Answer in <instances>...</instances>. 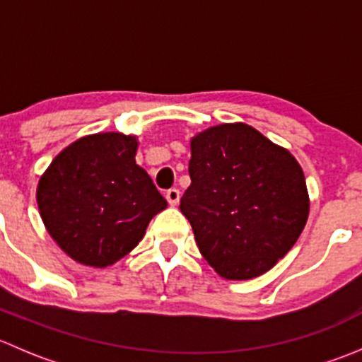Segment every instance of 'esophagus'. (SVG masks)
<instances>
[{"mask_svg":"<svg viewBox=\"0 0 362 362\" xmlns=\"http://www.w3.org/2000/svg\"><path fill=\"white\" fill-rule=\"evenodd\" d=\"M166 199L171 206H175V204H178V202H180V191L175 187L170 189V191H166Z\"/></svg>","mask_w":362,"mask_h":362,"instance_id":"obj_1","label":"esophagus"}]
</instances>
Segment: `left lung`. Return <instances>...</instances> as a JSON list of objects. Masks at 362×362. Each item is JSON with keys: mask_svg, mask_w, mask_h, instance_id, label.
<instances>
[{"mask_svg": "<svg viewBox=\"0 0 362 362\" xmlns=\"http://www.w3.org/2000/svg\"><path fill=\"white\" fill-rule=\"evenodd\" d=\"M189 175L180 210L218 275L254 279L293 249L310 203L289 151L247 124H221L191 140Z\"/></svg>", "mask_w": 362, "mask_h": 362, "instance_id": "8db88e82", "label": "left lung"}]
</instances>
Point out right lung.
<instances>
[{"instance_id": "obj_1", "label": "right lung", "mask_w": 362, "mask_h": 362, "mask_svg": "<svg viewBox=\"0 0 362 362\" xmlns=\"http://www.w3.org/2000/svg\"><path fill=\"white\" fill-rule=\"evenodd\" d=\"M136 138L83 136L64 148L40 178L36 202L49 235L71 259L105 268L129 254L148 222L166 208L134 160Z\"/></svg>"}]
</instances>
